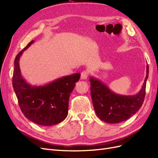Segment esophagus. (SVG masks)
Wrapping results in <instances>:
<instances>
[{"instance_id": "34e87169", "label": "esophagus", "mask_w": 158, "mask_h": 158, "mask_svg": "<svg viewBox=\"0 0 158 158\" xmlns=\"http://www.w3.org/2000/svg\"><path fill=\"white\" fill-rule=\"evenodd\" d=\"M88 75H89V72L88 70H84L82 73H81V78L82 80L87 79Z\"/></svg>"}]
</instances>
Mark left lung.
<instances>
[{
  "instance_id": "8db88e82",
  "label": "left lung",
  "mask_w": 158,
  "mask_h": 158,
  "mask_svg": "<svg viewBox=\"0 0 158 158\" xmlns=\"http://www.w3.org/2000/svg\"><path fill=\"white\" fill-rule=\"evenodd\" d=\"M142 89L134 95H118L110 90L101 81L89 78L90 90L94 110L102 121L107 123H118L127 120L140 109L146 95V81L149 68Z\"/></svg>"
}]
</instances>
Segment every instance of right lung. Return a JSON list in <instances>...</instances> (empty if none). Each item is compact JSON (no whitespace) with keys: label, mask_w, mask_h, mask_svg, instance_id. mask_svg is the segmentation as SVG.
<instances>
[{"label":"right lung","mask_w":158,"mask_h":158,"mask_svg":"<svg viewBox=\"0 0 158 158\" xmlns=\"http://www.w3.org/2000/svg\"><path fill=\"white\" fill-rule=\"evenodd\" d=\"M33 42H30L14 60L13 88L21 111L27 119L42 126L56 125L67 117L70 95L80 74L64 76L43 86L27 84L22 76L19 60L23 51Z\"/></svg>","instance_id":"add662e5"}]
</instances>
